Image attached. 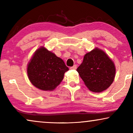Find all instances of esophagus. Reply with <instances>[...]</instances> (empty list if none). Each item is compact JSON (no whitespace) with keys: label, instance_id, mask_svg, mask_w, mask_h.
Returning <instances> with one entry per match:
<instances>
[{"label":"esophagus","instance_id":"esophagus-1","mask_svg":"<svg viewBox=\"0 0 133 133\" xmlns=\"http://www.w3.org/2000/svg\"><path fill=\"white\" fill-rule=\"evenodd\" d=\"M76 68H77V65H74L73 66L70 68V69H71V70H76Z\"/></svg>","mask_w":133,"mask_h":133}]
</instances>
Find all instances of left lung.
<instances>
[{
	"label": "left lung",
	"mask_w": 133,
	"mask_h": 133,
	"mask_svg": "<svg viewBox=\"0 0 133 133\" xmlns=\"http://www.w3.org/2000/svg\"><path fill=\"white\" fill-rule=\"evenodd\" d=\"M77 71L89 90L100 92L111 85L116 68L107 54L96 48L85 54Z\"/></svg>",
	"instance_id": "1"
}]
</instances>
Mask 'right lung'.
I'll list each match as a JSON object with an SVG mask.
<instances>
[{
	"instance_id": "add662e5",
	"label": "right lung",
	"mask_w": 133,
	"mask_h": 133,
	"mask_svg": "<svg viewBox=\"0 0 133 133\" xmlns=\"http://www.w3.org/2000/svg\"><path fill=\"white\" fill-rule=\"evenodd\" d=\"M68 70L62 59L42 47L29 62L27 73L34 86L42 90L51 91L59 85Z\"/></svg>"
}]
</instances>
